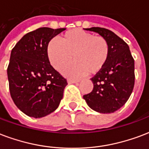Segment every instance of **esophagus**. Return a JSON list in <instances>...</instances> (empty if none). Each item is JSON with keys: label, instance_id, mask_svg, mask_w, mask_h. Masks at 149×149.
I'll return each instance as SVG.
<instances>
[{"label": "esophagus", "instance_id": "34e87169", "mask_svg": "<svg viewBox=\"0 0 149 149\" xmlns=\"http://www.w3.org/2000/svg\"><path fill=\"white\" fill-rule=\"evenodd\" d=\"M68 83L69 84H77V83H79V80H71V79H69V80H68Z\"/></svg>", "mask_w": 149, "mask_h": 149}]
</instances>
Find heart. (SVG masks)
<instances>
[{"instance_id":"heart-1","label":"heart","mask_w":149,"mask_h":149,"mask_svg":"<svg viewBox=\"0 0 149 149\" xmlns=\"http://www.w3.org/2000/svg\"><path fill=\"white\" fill-rule=\"evenodd\" d=\"M47 58L55 69L60 70L74 58V62L62 69L69 77H80L102 70L110 55L108 42L102 36L80 29L66 31L60 42L53 39L47 47Z\"/></svg>"}]
</instances>
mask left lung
Instances as JSON below:
<instances>
[{
    "mask_svg": "<svg viewBox=\"0 0 149 149\" xmlns=\"http://www.w3.org/2000/svg\"><path fill=\"white\" fill-rule=\"evenodd\" d=\"M86 31L98 33L110 46V55L104 68L91 79L93 90L84 99L93 111L114 113L127 102L134 86V60L130 47L111 31L91 27Z\"/></svg>",
    "mask_w": 149,
    "mask_h": 149,
    "instance_id": "obj_1",
    "label": "left lung"
}]
</instances>
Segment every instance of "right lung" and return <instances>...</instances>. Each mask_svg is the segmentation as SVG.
<instances>
[{
    "instance_id": "add662e5",
    "label": "right lung",
    "mask_w": 149,
    "mask_h": 149,
    "mask_svg": "<svg viewBox=\"0 0 149 149\" xmlns=\"http://www.w3.org/2000/svg\"><path fill=\"white\" fill-rule=\"evenodd\" d=\"M65 28L40 27L24 35L14 47L7 69L13 102L22 112L35 118L57 110L67 80L47 58L50 40Z\"/></svg>"
}]
</instances>
